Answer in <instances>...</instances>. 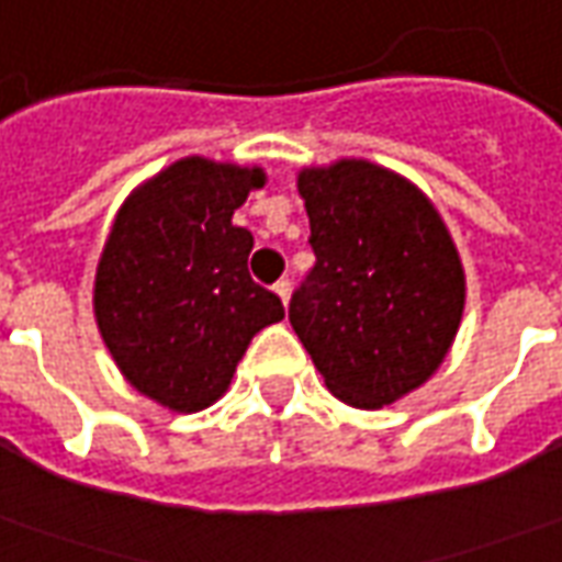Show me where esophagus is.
Segmentation results:
<instances>
[{
  "label": "esophagus",
  "mask_w": 562,
  "mask_h": 562,
  "mask_svg": "<svg viewBox=\"0 0 562 562\" xmlns=\"http://www.w3.org/2000/svg\"><path fill=\"white\" fill-rule=\"evenodd\" d=\"M274 293H278V300H281V303L288 305V300H290V281H288V278H281V281L274 284Z\"/></svg>",
  "instance_id": "34e87169"
}]
</instances>
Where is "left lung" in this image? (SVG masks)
<instances>
[{"mask_svg":"<svg viewBox=\"0 0 562 562\" xmlns=\"http://www.w3.org/2000/svg\"><path fill=\"white\" fill-rule=\"evenodd\" d=\"M315 266L290 324L342 404H394L443 363L465 308V272L422 189L363 158L300 170Z\"/></svg>","mask_w":562,"mask_h":562,"instance_id":"left-lung-1","label":"left lung"}]
</instances>
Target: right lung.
<instances>
[{
  "mask_svg": "<svg viewBox=\"0 0 562 562\" xmlns=\"http://www.w3.org/2000/svg\"><path fill=\"white\" fill-rule=\"evenodd\" d=\"M262 168L189 156L137 186L97 262L94 318L122 376L173 413L220 401L262 327L284 318L232 223Z\"/></svg>",
  "mask_w": 562,
  "mask_h": 562,
  "instance_id": "right-lung-1",
  "label": "right lung"
}]
</instances>
